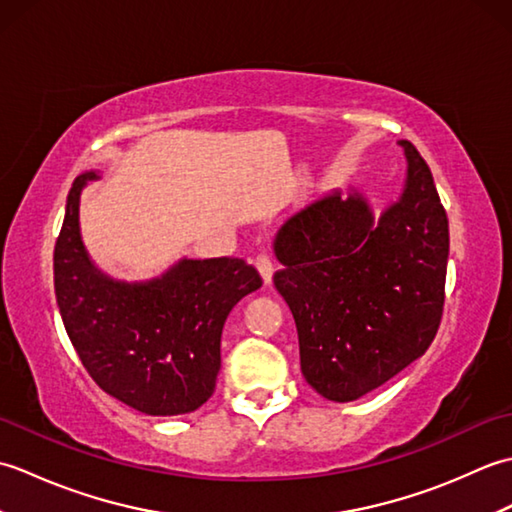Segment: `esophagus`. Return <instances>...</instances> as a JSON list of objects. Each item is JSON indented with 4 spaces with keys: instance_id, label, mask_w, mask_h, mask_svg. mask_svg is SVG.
<instances>
[{
    "instance_id": "34e87169",
    "label": "esophagus",
    "mask_w": 512,
    "mask_h": 512,
    "mask_svg": "<svg viewBox=\"0 0 512 512\" xmlns=\"http://www.w3.org/2000/svg\"><path fill=\"white\" fill-rule=\"evenodd\" d=\"M255 266H257V270H259V275H262L264 284L268 286L270 281H273V273H275L273 259H270L268 255H257V259H255Z\"/></svg>"
}]
</instances>
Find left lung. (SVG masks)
Listing matches in <instances>:
<instances>
[{"label": "left lung", "instance_id": "left-lung-1", "mask_svg": "<svg viewBox=\"0 0 512 512\" xmlns=\"http://www.w3.org/2000/svg\"><path fill=\"white\" fill-rule=\"evenodd\" d=\"M402 198L374 222L361 195L314 202L281 226L273 281L297 323L301 372L350 402L429 350L444 310L449 220L409 140Z\"/></svg>", "mask_w": 512, "mask_h": 512}]
</instances>
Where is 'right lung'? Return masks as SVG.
Masks as SVG:
<instances>
[{
  "label": "right lung",
  "mask_w": 512,
  "mask_h": 512,
  "mask_svg": "<svg viewBox=\"0 0 512 512\" xmlns=\"http://www.w3.org/2000/svg\"><path fill=\"white\" fill-rule=\"evenodd\" d=\"M92 178H74L54 244V295L65 332L110 396L149 416L195 411L215 391L228 312L264 281L239 257L182 259L147 284L101 275L79 235V195Z\"/></svg>",
  "instance_id": "1"
}]
</instances>
